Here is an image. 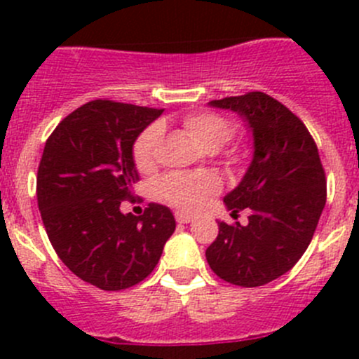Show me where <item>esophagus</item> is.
I'll list each match as a JSON object with an SVG mask.
<instances>
[{"label": "esophagus", "mask_w": 359, "mask_h": 359, "mask_svg": "<svg viewBox=\"0 0 359 359\" xmlns=\"http://www.w3.org/2000/svg\"><path fill=\"white\" fill-rule=\"evenodd\" d=\"M193 219H194V217L191 215V213L175 212V220H177V222H179V224H189Z\"/></svg>", "instance_id": "esophagus-1"}]
</instances>
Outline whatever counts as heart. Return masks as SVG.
<instances>
[{
  "label": "heart",
  "instance_id": "heart-1",
  "mask_svg": "<svg viewBox=\"0 0 359 359\" xmlns=\"http://www.w3.org/2000/svg\"><path fill=\"white\" fill-rule=\"evenodd\" d=\"M187 135L201 147L217 151L234 135V125L215 112H194L182 118ZM161 142V126L149 125L139 133L132 147V158L137 170L142 173L154 170L158 161V149ZM220 182L210 172L201 173H168L158 182V194L161 200L182 210H198L212 194L219 191Z\"/></svg>",
  "mask_w": 359,
  "mask_h": 359
}]
</instances>
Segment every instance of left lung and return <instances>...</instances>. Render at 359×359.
Masks as SVG:
<instances>
[{
  "label": "left lung",
  "mask_w": 359,
  "mask_h": 359,
  "mask_svg": "<svg viewBox=\"0 0 359 359\" xmlns=\"http://www.w3.org/2000/svg\"><path fill=\"white\" fill-rule=\"evenodd\" d=\"M236 111L253 132L252 165L224 203L248 224L219 222L206 260L220 280L262 287L288 273L309 247L327 201V177L316 142L300 118L264 92L212 100Z\"/></svg>",
  "instance_id": "left-lung-1"
}]
</instances>
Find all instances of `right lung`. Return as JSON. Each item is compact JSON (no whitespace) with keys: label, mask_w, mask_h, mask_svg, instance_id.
Instances as JSON below:
<instances>
[{"label":"right lung","mask_w":359,"mask_h":359,"mask_svg":"<svg viewBox=\"0 0 359 359\" xmlns=\"http://www.w3.org/2000/svg\"><path fill=\"white\" fill-rule=\"evenodd\" d=\"M163 109L97 99L67 114L48 137L36 196L59 259L100 290L118 292L156 267L175 219L149 203L142 215L121 213L139 180L132 147Z\"/></svg>","instance_id":"right-lung-1"}]
</instances>
